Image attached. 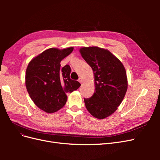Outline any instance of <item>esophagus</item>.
Returning <instances> with one entry per match:
<instances>
[{"instance_id":"obj_1","label":"esophagus","mask_w":160,"mask_h":160,"mask_svg":"<svg viewBox=\"0 0 160 160\" xmlns=\"http://www.w3.org/2000/svg\"><path fill=\"white\" fill-rule=\"evenodd\" d=\"M79 82L80 83H83V79H82V78H79Z\"/></svg>"}]
</instances>
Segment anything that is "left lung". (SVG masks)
I'll use <instances>...</instances> for the list:
<instances>
[{
	"label": "left lung",
	"mask_w": 160,
	"mask_h": 160,
	"mask_svg": "<svg viewBox=\"0 0 160 160\" xmlns=\"http://www.w3.org/2000/svg\"><path fill=\"white\" fill-rule=\"evenodd\" d=\"M79 52L93 71L95 85L93 95L84 99L85 107L94 118L105 119L118 109L126 93L125 69L108 49L89 47L81 48Z\"/></svg>",
	"instance_id": "8db88e82"
}]
</instances>
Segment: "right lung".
Segmentation results:
<instances>
[{
	"label": "right lung",
	"mask_w": 160,
	"mask_h": 160,
	"mask_svg": "<svg viewBox=\"0 0 160 160\" xmlns=\"http://www.w3.org/2000/svg\"><path fill=\"white\" fill-rule=\"evenodd\" d=\"M73 47L51 48L29 62L26 70L25 85L30 98L37 107L48 113H55L65 105L67 93L77 90L81 84L70 79L71 67L61 69V61L70 55Z\"/></svg>",
	"instance_id": "add662e5"
}]
</instances>
